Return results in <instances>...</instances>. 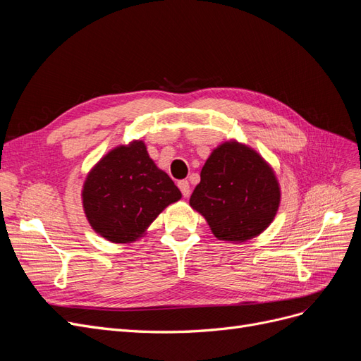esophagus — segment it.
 Listing matches in <instances>:
<instances>
[{
    "instance_id": "1",
    "label": "esophagus",
    "mask_w": 361,
    "mask_h": 361,
    "mask_svg": "<svg viewBox=\"0 0 361 361\" xmlns=\"http://www.w3.org/2000/svg\"><path fill=\"white\" fill-rule=\"evenodd\" d=\"M178 187H179V190H180V192H182V195L183 197H188L190 195V182L188 180H180L179 183H178Z\"/></svg>"
}]
</instances>
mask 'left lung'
<instances>
[{
  "label": "left lung",
  "instance_id": "obj_1",
  "mask_svg": "<svg viewBox=\"0 0 361 361\" xmlns=\"http://www.w3.org/2000/svg\"><path fill=\"white\" fill-rule=\"evenodd\" d=\"M279 203L274 171L257 152L236 141L212 152L190 199L216 238L235 243L264 232L274 220Z\"/></svg>",
  "mask_w": 361,
  "mask_h": 361
}]
</instances>
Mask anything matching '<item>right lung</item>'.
<instances>
[{
  "label": "right lung",
  "instance_id": "add662e5",
  "mask_svg": "<svg viewBox=\"0 0 361 361\" xmlns=\"http://www.w3.org/2000/svg\"><path fill=\"white\" fill-rule=\"evenodd\" d=\"M182 197L167 173L150 159L143 141L118 146L89 173L82 204L94 232L111 243H130L170 203Z\"/></svg>",
  "mask_w": 361,
  "mask_h": 361
}]
</instances>
